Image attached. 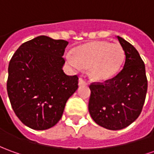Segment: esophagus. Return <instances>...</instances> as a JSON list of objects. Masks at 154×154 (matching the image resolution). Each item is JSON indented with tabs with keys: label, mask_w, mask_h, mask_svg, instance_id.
<instances>
[{
	"label": "esophagus",
	"mask_w": 154,
	"mask_h": 154,
	"mask_svg": "<svg viewBox=\"0 0 154 154\" xmlns=\"http://www.w3.org/2000/svg\"><path fill=\"white\" fill-rule=\"evenodd\" d=\"M87 84H88V83H87V82H86L82 78H81V77L79 78V80H78V85L83 86V85H87Z\"/></svg>",
	"instance_id": "esophagus-1"
}]
</instances>
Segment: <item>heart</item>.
I'll return each mask as SVG.
<instances>
[{
	"label": "heart",
	"instance_id": "obj_1",
	"mask_svg": "<svg viewBox=\"0 0 154 154\" xmlns=\"http://www.w3.org/2000/svg\"><path fill=\"white\" fill-rule=\"evenodd\" d=\"M72 55L66 56L67 63L78 71L88 69L91 79L98 82L116 77L125 60V52L120 44L105 40L80 45L73 49Z\"/></svg>",
	"mask_w": 154,
	"mask_h": 154
}]
</instances>
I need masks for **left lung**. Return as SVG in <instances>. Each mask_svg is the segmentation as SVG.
I'll list each match as a JSON object with an SVG mask.
<instances>
[{
  "label": "left lung",
  "mask_w": 154,
  "mask_h": 154,
  "mask_svg": "<svg viewBox=\"0 0 154 154\" xmlns=\"http://www.w3.org/2000/svg\"><path fill=\"white\" fill-rule=\"evenodd\" d=\"M125 60L116 77L104 83L91 84L88 111L93 120L108 130H121L131 125L142 112L147 90L145 65L138 51L117 36Z\"/></svg>",
  "instance_id": "1"
}]
</instances>
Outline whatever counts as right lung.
I'll use <instances>...</instances> for the list:
<instances>
[{"label": "right lung", "mask_w": 154, "mask_h": 154, "mask_svg": "<svg viewBox=\"0 0 154 154\" xmlns=\"http://www.w3.org/2000/svg\"><path fill=\"white\" fill-rule=\"evenodd\" d=\"M68 42L45 35L23 43L8 66L7 94L16 116L33 130L60 120L66 103L78 88V77L63 72Z\"/></svg>", "instance_id": "1"}]
</instances>
